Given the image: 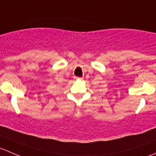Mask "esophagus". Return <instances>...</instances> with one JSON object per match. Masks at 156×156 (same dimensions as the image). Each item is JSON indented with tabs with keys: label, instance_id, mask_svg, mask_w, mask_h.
<instances>
[{
	"label": "esophagus",
	"instance_id": "esophagus-1",
	"mask_svg": "<svg viewBox=\"0 0 156 156\" xmlns=\"http://www.w3.org/2000/svg\"><path fill=\"white\" fill-rule=\"evenodd\" d=\"M75 80H79V81H81V80H83V78H78V77H75Z\"/></svg>",
	"mask_w": 156,
	"mask_h": 156
}]
</instances>
